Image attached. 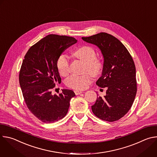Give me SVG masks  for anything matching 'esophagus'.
Returning <instances> with one entry per match:
<instances>
[{"mask_svg": "<svg viewBox=\"0 0 157 157\" xmlns=\"http://www.w3.org/2000/svg\"><path fill=\"white\" fill-rule=\"evenodd\" d=\"M82 92V91H75V94L76 95H79V94H81Z\"/></svg>", "mask_w": 157, "mask_h": 157, "instance_id": "1", "label": "esophagus"}]
</instances>
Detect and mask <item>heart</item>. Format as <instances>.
Instances as JSON below:
<instances>
[{"label": "heart", "mask_w": 157, "mask_h": 157, "mask_svg": "<svg viewBox=\"0 0 157 157\" xmlns=\"http://www.w3.org/2000/svg\"><path fill=\"white\" fill-rule=\"evenodd\" d=\"M75 56L86 64V71L94 76L98 75L102 70V64L96 58V53L94 48L89 46H84L78 48L74 53ZM56 67L61 76H66L69 72L70 62L66 55L61 54L56 61ZM91 76L88 74L78 76L71 75L65 81L66 85L75 90H83L91 82Z\"/></svg>", "instance_id": "b5f03b06"}]
</instances>
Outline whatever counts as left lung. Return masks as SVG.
Segmentation results:
<instances>
[{
  "mask_svg": "<svg viewBox=\"0 0 157 157\" xmlns=\"http://www.w3.org/2000/svg\"><path fill=\"white\" fill-rule=\"evenodd\" d=\"M87 43L96 45L104 58L102 76L96 84L107 87L106 95L98 97L91 106L98 118L114 122L124 117L131 108L137 93L136 66L124 44L116 37L101 32L82 37Z\"/></svg>",
  "mask_w": 157,
  "mask_h": 157,
  "instance_id": "left-lung-1",
  "label": "left lung"
}]
</instances>
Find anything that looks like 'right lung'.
<instances>
[{
	"mask_svg": "<svg viewBox=\"0 0 157 157\" xmlns=\"http://www.w3.org/2000/svg\"><path fill=\"white\" fill-rule=\"evenodd\" d=\"M76 42L71 36L48 35L30 48L22 62L19 73L22 94L29 110L43 122L53 123L65 117L71 99L76 96L69 89L53 95L52 89L61 81L58 58Z\"/></svg>",
	"mask_w": 157,
	"mask_h": 157,
	"instance_id": "obj_1",
	"label": "right lung"
}]
</instances>
